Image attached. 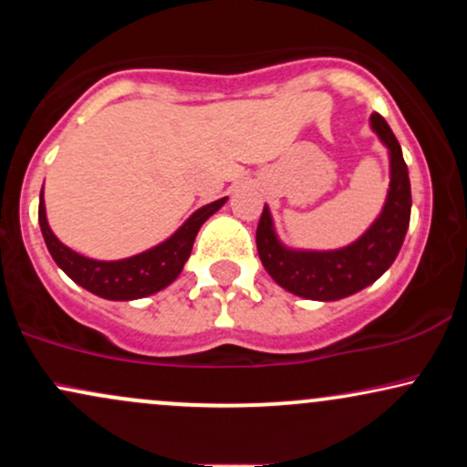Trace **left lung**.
<instances>
[{
    "label": "left lung",
    "instance_id": "left-lung-1",
    "mask_svg": "<svg viewBox=\"0 0 467 467\" xmlns=\"http://www.w3.org/2000/svg\"><path fill=\"white\" fill-rule=\"evenodd\" d=\"M390 151V189L382 215L356 244L334 252H294L278 244L267 206L256 226L261 264L281 287L312 301H337L378 281L395 261L410 222V180L401 147L379 114L371 116Z\"/></svg>",
    "mask_w": 467,
    "mask_h": 467
}]
</instances>
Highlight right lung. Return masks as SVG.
I'll return each instance as SVG.
<instances>
[{
	"label": "right lung",
	"instance_id": "1",
	"mask_svg": "<svg viewBox=\"0 0 467 467\" xmlns=\"http://www.w3.org/2000/svg\"><path fill=\"white\" fill-rule=\"evenodd\" d=\"M223 203H226V197L206 203L200 211L192 213L189 222L164 244L122 261H94L63 245L47 226L44 192L39 200V226L52 259L74 283L107 301H133V298H144L149 294L160 292L180 276L182 267L191 256L192 241L200 233L202 223L213 213H217Z\"/></svg>",
	"mask_w": 467,
	"mask_h": 467
}]
</instances>
